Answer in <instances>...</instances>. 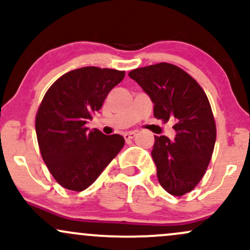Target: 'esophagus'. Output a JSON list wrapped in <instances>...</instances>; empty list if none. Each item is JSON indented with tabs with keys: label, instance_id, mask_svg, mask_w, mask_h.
Returning a JSON list of instances; mask_svg holds the SVG:
<instances>
[{
	"label": "esophagus",
	"instance_id": "1",
	"mask_svg": "<svg viewBox=\"0 0 250 250\" xmlns=\"http://www.w3.org/2000/svg\"><path fill=\"white\" fill-rule=\"evenodd\" d=\"M135 135H136V133H134V131H127V133H125L123 136H125V140H131V139H134Z\"/></svg>",
	"mask_w": 250,
	"mask_h": 250
}]
</instances>
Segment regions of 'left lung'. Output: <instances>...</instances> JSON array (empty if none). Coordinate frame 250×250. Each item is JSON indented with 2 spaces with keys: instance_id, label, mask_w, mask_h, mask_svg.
<instances>
[{
  "instance_id": "left-lung-1",
  "label": "left lung",
  "mask_w": 250,
  "mask_h": 250,
  "mask_svg": "<svg viewBox=\"0 0 250 250\" xmlns=\"http://www.w3.org/2000/svg\"><path fill=\"white\" fill-rule=\"evenodd\" d=\"M154 103V116L174 120L175 139L154 136L151 156L166 191L182 196L196 187L213 155L216 127L208 97L181 68L157 63L128 74Z\"/></svg>"
}]
</instances>
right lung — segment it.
Listing matches in <instances>:
<instances>
[{
	"instance_id": "right-lung-1",
	"label": "right lung",
	"mask_w": 250,
	"mask_h": 250,
	"mask_svg": "<svg viewBox=\"0 0 250 250\" xmlns=\"http://www.w3.org/2000/svg\"><path fill=\"white\" fill-rule=\"evenodd\" d=\"M125 71L83 67L53 83L36 114L42 159L63 188L82 191L95 182L119 154L125 139L85 127Z\"/></svg>"
}]
</instances>
